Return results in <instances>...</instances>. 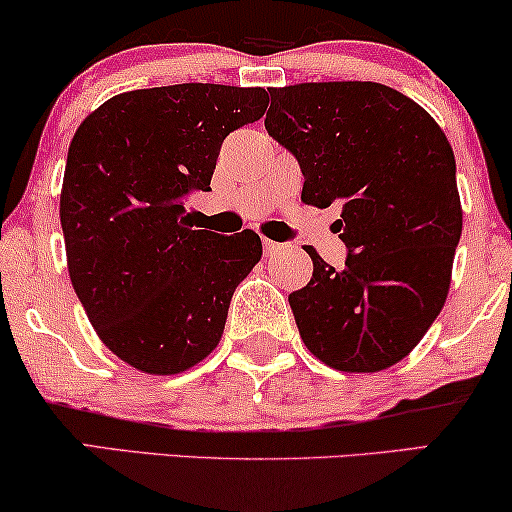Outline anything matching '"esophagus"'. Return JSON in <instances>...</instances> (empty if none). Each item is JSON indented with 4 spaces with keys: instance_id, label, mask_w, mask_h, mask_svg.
<instances>
[{
    "instance_id": "obj_1",
    "label": "esophagus",
    "mask_w": 512,
    "mask_h": 512,
    "mask_svg": "<svg viewBox=\"0 0 512 512\" xmlns=\"http://www.w3.org/2000/svg\"><path fill=\"white\" fill-rule=\"evenodd\" d=\"M263 251H265V256H277V254H282V251H287V244L265 240L263 242Z\"/></svg>"
}]
</instances>
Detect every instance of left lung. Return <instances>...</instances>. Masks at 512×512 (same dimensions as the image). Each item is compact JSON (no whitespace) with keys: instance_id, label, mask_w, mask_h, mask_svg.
I'll use <instances>...</instances> for the list:
<instances>
[{"instance_id":"1","label":"left lung","mask_w":512,"mask_h":512,"mask_svg":"<svg viewBox=\"0 0 512 512\" xmlns=\"http://www.w3.org/2000/svg\"><path fill=\"white\" fill-rule=\"evenodd\" d=\"M270 91L265 129L294 152L305 204L327 209L348 258L315 249L313 277L289 294L305 348L331 369L369 374L407 357L447 301L463 228L454 150L440 124L376 82H305Z\"/></svg>"}]
</instances>
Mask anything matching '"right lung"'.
I'll return each instance as SVG.
<instances>
[{"mask_svg": "<svg viewBox=\"0 0 512 512\" xmlns=\"http://www.w3.org/2000/svg\"><path fill=\"white\" fill-rule=\"evenodd\" d=\"M265 108L261 86H155L112 96L72 136L61 190L70 282L98 338L143 374L202 362L261 261L254 230H195L183 199L209 190L223 138Z\"/></svg>", "mask_w": 512, "mask_h": 512, "instance_id": "right-lung-1", "label": "right lung"}]
</instances>
